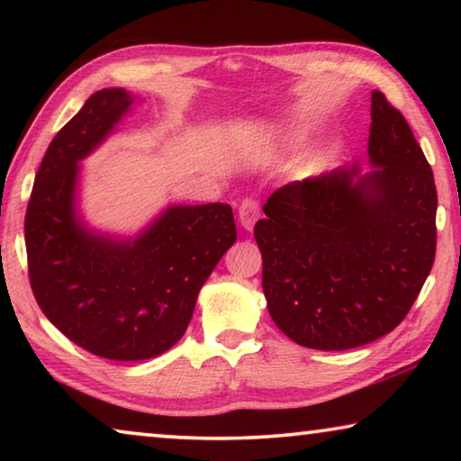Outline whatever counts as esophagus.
I'll return each instance as SVG.
<instances>
[{
	"label": "esophagus",
	"mask_w": 461,
	"mask_h": 461,
	"mask_svg": "<svg viewBox=\"0 0 461 461\" xmlns=\"http://www.w3.org/2000/svg\"><path fill=\"white\" fill-rule=\"evenodd\" d=\"M238 215H240V221L244 225V230H252L254 223L258 221L260 217V203L256 199H244L240 203V209H238Z\"/></svg>",
	"instance_id": "obj_1"
}]
</instances>
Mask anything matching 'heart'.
Wrapping results in <instances>:
<instances>
[{
    "mask_svg": "<svg viewBox=\"0 0 461 461\" xmlns=\"http://www.w3.org/2000/svg\"><path fill=\"white\" fill-rule=\"evenodd\" d=\"M294 142H303L305 140V131H294Z\"/></svg>",
    "mask_w": 461,
    "mask_h": 461,
    "instance_id": "heart-1",
    "label": "heart"
}]
</instances>
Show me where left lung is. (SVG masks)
<instances>
[{
    "label": "left lung",
    "mask_w": 461,
    "mask_h": 461,
    "mask_svg": "<svg viewBox=\"0 0 461 461\" xmlns=\"http://www.w3.org/2000/svg\"><path fill=\"white\" fill-rule=\"evenodd\" d=\"M368 156L280 186L254 225L272 321L299 346L352 349L394 330L435 260L431 167L399 109L372 91Z\"/></svg>",
    "instance_id": "obj_1"
}]
</instances>
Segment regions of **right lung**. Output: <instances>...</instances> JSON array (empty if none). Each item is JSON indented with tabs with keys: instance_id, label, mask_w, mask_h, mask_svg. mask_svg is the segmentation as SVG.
<instances>
[{
	"instance_id": "right-lung-1",
	"label": "right lung",
	"mask_w": 461,
	"mask_h": 461,
	"mask_svg": "<svg viewBox=\"0 0 461 461\" xmlns=\"http://www.w3.org/2000/svg\"><path fill=\"white\" fill-rule=\"evenodd\" d=\"M134 99L113 87L85 101L46 150L24 221L30 285L42 313L77 346L118 362L156 357L183 338L201 286L238 238L225 203L173 205L128 240L81 221L79 162Z\"/></svg>"
}]
</instances>
